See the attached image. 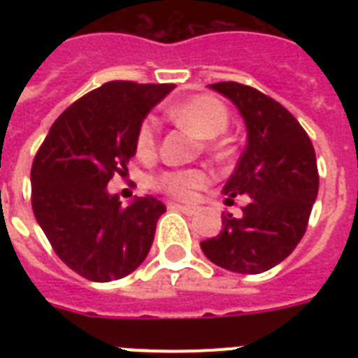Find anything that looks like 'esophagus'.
Instances as JSON below:
<instances>
[{
    "mask_svg": "<svg viewBox=\"0 0 358 358\" xmlns=\"http://www.w3.org/2000/svg\"><path fill=\"white\" fill-rule=\"evenodd\" d=\"M173 208L180 210V212H184L185 215H193L196 212V206H185V204H173Z\"/></svg>",
    "mask_w": 358,
    "mask_h": 358,
    "instance_id": "obj_1",
    "label": "esophagus"
}]
</instances>
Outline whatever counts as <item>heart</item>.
<instances>
[{
	"instance_id": "obj_1",
	"label": "heart",
	"mask_w": 358,
	"mask_h": 358,
	"mask_svg": "<svg viewBox=\"0 0 358 358\" xmlns=\"http://www.w3.org/2000/svg\"><path fill=\"white\" fill-rule=\"evenodd\" d=\"M169 117L182 124L199 139H215L229 126V109L221 100L210 94H199L189 100L176 103L169 109ZM157 124L156 120H145L141 124L135 139V148L141 157H150L156 152ZM204 184V174L201 171H171L156 180V185L165 193L178 199L191 196L193 189Z\"/></svg>"
}]
</instances>
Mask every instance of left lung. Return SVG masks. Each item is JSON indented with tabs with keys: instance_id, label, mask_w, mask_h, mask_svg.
Returning <instances> with one entry per match:
<instances>
[{
	"instance_id": "1",
	"label": "left lung",
	"mask_w": 358,
	"mask_h": 358,
	"mask_svg": "<svg viewBox=\"0 0 358 358\" xmlns=\"http://www.w3.org/2000/svg\"><path fill=\"white\" fill-rule=\"evenodd\" d=\"M208 87L234 103L247 128L223 195L249 202L239 219L224 213L223 230L201 241V249L223 269L264 273L292 255L305 234L320 185L316 152L294 115L273 98L236 81Z\"/></svg>"
}]
</instances>
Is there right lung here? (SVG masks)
Instances as JSON below:
<instances>
[{"instance_id":"obj_1","label":"right lung","mask_w":358,"mask_h":358,"mask_svg":"<svg viewBox=\"0 0 358 358\" xmlns=\"http://www.w3.org/2000/svg\"><path fill=\"white\" fill-rule=\"evenodd\" d=\"M174 85L109 81L74 102L52 124L31 167V204L55 255L92 282L117 280L145 262L157 219L154 196L122 208L108 187L128 173L141 124Z\"/></svg>"}]
</instances>
